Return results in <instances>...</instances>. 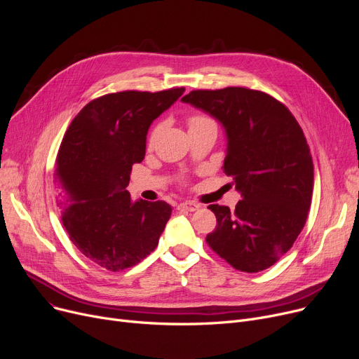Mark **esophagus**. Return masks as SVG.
I'll return each instance as SVG.
<instances>
[{"label":"esophagus","mask_w":359,"mask_h":359,"mask_svg":"<svg viewBox=\"0 0 359 359\" xmlns=\"http://www.w3.org/2000/svg\"><path fill=\"white\" fill-rule=\"evenodd\" d=\"M199 208L198 203H194V202H182L177 205V210L180 211H189V212H194Z\"/></svg>","instance_id":"obj_1"}]
</instances>
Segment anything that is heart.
<instances>
[{"label":"heart","instance_id":"1","mask_svg":"<svg viewBox=\"0 0 359 359\" xmlns=\"http://www.w3.org/2000/svg\"><path fill=\"white\" fill-rule=\"evenodd\" d=\"M211 123H215L214 119L210 118L208 115H203V113H194V115L187 118V125H189V129L205 126V125H211ZM157 134H158V126H156L153 130L149 132V135H148V145L149 147L154 144Z\"/></svg>","mask_w":359,"mask_h":359}]
</instances>
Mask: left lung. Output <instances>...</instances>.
I'll return each instance as SVG.
<instances>
[{
  "instance_id": "1",
  "label": "left lung",
  "mask_w": 359,
  "mask_h": 359,
  "mask_svg": "<svg viewBox=\"0 0 359 359\" xmlns=\"http://www.w3.org/2000/svg\"><path fill=\"white\" fill-rule=\"evenodd\" d=\"M182 100L224 125V172L243 196L234 211L208 206L217 227L206 243L237 271L268 269L292 248L309 217L314 168L303 129L284 103L260 90H194Z\"/></svg>"
}]
</instances>
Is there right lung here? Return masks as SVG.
<instances>
[{"label": "right lung", "mask_w": 359, "mask_h": 359, "mask_svg": "<svg viewBox=\"0 0 359 359\" xmlns=\"http://www.w3.org/2000/svg\"><path fill=\"white\" fill-rule=\"evenodd\" d=\"M184 91L126 90L87 103L68 126L55 180L69 240L97 266L119 272L154 252L172 215L164 201L132 202V165L145 156L148 128Z\"/></svg>", "instance_id": "obj_1"}]
</instances>
